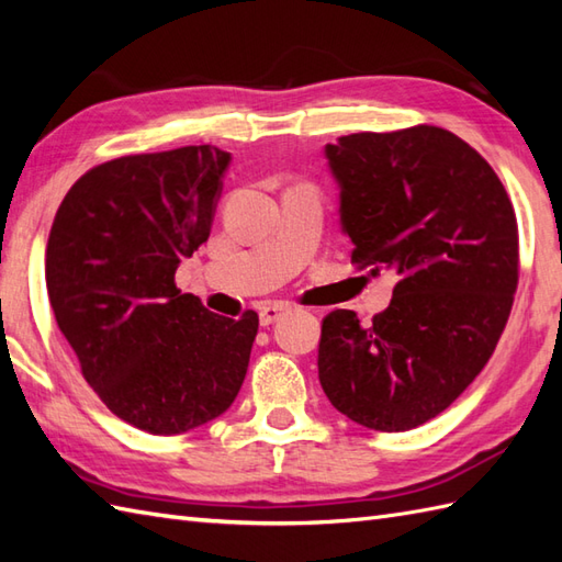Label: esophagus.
Returning a JSON list of instances; mask_svg holds the SVG:
<instances>
[{
    "label": "esophagus",
    "instance_id": "34e87169",
    "mask_svg": "<svg viewBox=\"0 0 562 562\" xmlns=\"http://www.w3.org/2000/svg\"><path fill=\"white\" fill-rule=\"evenodd\" d=\"M288 312H290V306H284V304H266V306H260V312H258L260 326H272L274 321L282 318Z\"/></svg>",
    "mask_w": 562,
    "mask_h": 562
}]
</instances>
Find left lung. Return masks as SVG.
Segmentation results:
<instances>
[{"mask_svg":"<svg viewBox=\"0 0 562 562\" xmlns=\"http://www.w3.org/2000/svg\"><path fill=\"white\" fill-rule=\"evenodd\" d=\"M357 268L396 270L362 328L324 318L318 381L357 425L405 432L457 401L491 360L519 282L515 207L493 166L449 130L415 125L326 145Z\"/></svg>","mask_w":562,"mask_h":562,"instance_id":"left-lung-1","label":"left lung"}]
</instances>
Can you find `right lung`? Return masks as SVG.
<instances>
[{"label":"right lung","instance_id":"add662e5","mask_svg":"<svg viewBox=\"0 0 562 562\" xmlns=\"http://www.w3.org/2000/svg\"><path fill=\"white\" fill-rule=\"evenodd\" d=\"M229 161L200 145L93 166L47 238V296L83 379L151 435L214 420L248 369L258 314L217 316L176 288L178 262L207 241Z\"/></svg>","mask_w":562,"mask_h":562}]
</instances>
